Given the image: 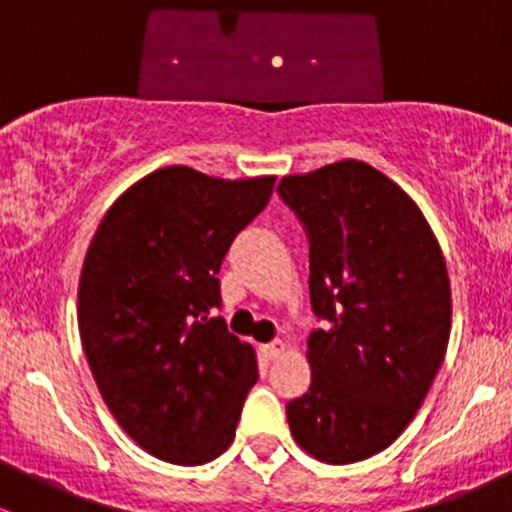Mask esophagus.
<instances>
[{"mask_svg":"<svg viewBox=\"0 0 512 512\" xmlns=\"http://www.w3.org/2000/svg\"><path fill=\"white\" fill-rule=\"evenodd\" d=\"M285 349H287V344H285V342H280V339H277V342L262 344L260 352H262V356H265L267 361H272V359H280V356L285 354Z\"/></svg>","mask_w":512,"mask_h":512,"instance_id":"obj_1","label":"esophagus"}]
</instances>
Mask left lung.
I'll return each mask as SVG.
<instances>
[{"instance_id": "8db88e82", "label": "left lung", "mask_w": 512, "mask_h": 512, "mask_svg": "<svg viewBox=\"0 0 512 512\" xmlns=\"http://www.w3.org/2000/svg\"><path fill=\"white\" fill-rule=\"evenodd\" d=\"M309 237V297L327 327L307 339L312 384L289 401L299 448L356 463L414 421L451 337L441 245L409 193L364 160L277 185Z\"/></svg>"}]
</instances>
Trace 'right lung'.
I'll list each match as a JSON object with an SVG mask.
<instances>
[{"label":"right lung","mask_w":512,"mask_h":512,"mask_svg":"<svg viewBox=\"0 0 512 512\" xmlns=\"http://www.w3.org/2000/svg\"><path fill=\"white\" fill-rule=\"evenodd\" d=\"M275 175L225 180L168 165L108 208L86 250L79 332L108 411L151 456L200 466L235 438L255 349L227 332L218 272Z\"/></svg>","instance_id":"add662e5"}]
</instances>
